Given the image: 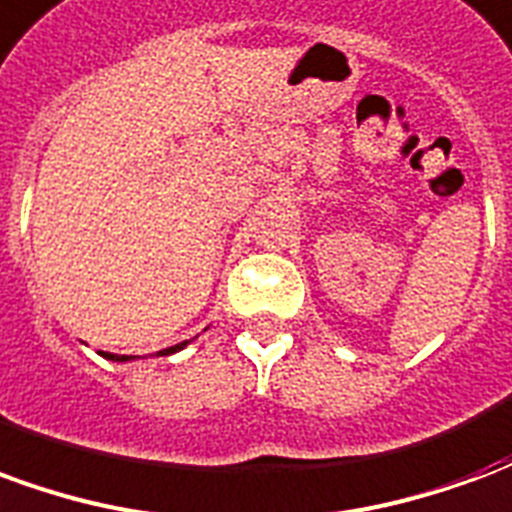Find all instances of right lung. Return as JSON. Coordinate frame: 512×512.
I'll use <instances>...</instances> for the list:
<instances>
[{"label": "right lung", "instance_id": "right-lung-1", "mask_svg": "<svg viewBox=\"0 0 512 512\" xmlns=\"http://www.w3.org/2000/svg\"><path fill=\"white\" fill-rule=\"evenodd\" d=\"M180 348H186V343H180V345H172V348H167V351H164V354H175V351H180ZM101 356H104V359H112V362H128V356L106 354V351H101Z\"/></svg>", "mask_w": 512, "mask_h": 512}]
</instances>
